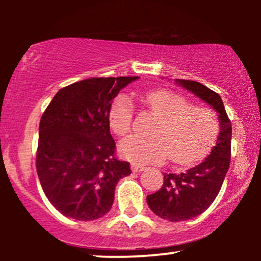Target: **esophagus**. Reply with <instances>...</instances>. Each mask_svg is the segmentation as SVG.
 <instances>
[{
	"instance_id": "obj_1",
	"label": "esophagus",
	"mask_w": 261,
	"mask_h": 261,
	"mask_svg": "<svg viewBox=\"0 0 261 261\" xmlns=\"http://www.w3.org/2000/svg\"><path fill=\"white\" fill-rule=\"evenodd\" d=\"M131 169H133V172H142V170L145 169V166H141V164H137V163H133L131 164Z\"/></svg>"
}]
</instances>
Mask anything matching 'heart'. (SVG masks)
<instances>
[{
  "label": "heart",
  "mask_w": 261,
  "mask_h": 261,
  "mask_svg": "<svg viewBox=\"0 0 261 261\" xmlns=\"http://www.w3.org/2000/svg\"><path fill=\"white\" fill-rule=\"evenodd\" d=\"M145 101L160 119L151 130L152 136L133 135L121 141L119 151L122 157L137 164H160L168 157L175 164H189L211 151L220 133L214 110L193 107L187 98L168 89L148 92ZM134 114L131 98L119 95L109 112L113 133L118 136L128 134Z\"/></svg>",
  "instance_id": "obj_1"
}]
</instances>
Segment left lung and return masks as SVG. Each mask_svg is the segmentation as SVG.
<instances>
[{
    "instance_id": "obj_1",
    "label": "left lung",
    "mask_w": 261,
    "mask_h": 261,
    "mask_svg": "<svg viewBox=\"0 0 261 261\" xmlns=\"http://www.w3.org/2000/svg\"><path fill=\"white\" fill-rule=\"evenodd\" d=\"M176 82L216 110L221 128L216 146L202 163L179 174L164 173L162 188L147 195L149 208L170 222L199 216L215 201L229 168L232 139V124L220 95L196 81L176 80Z\"/></svg>"
}]
</instances>
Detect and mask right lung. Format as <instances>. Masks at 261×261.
I'll use <instances>...</instances> for the list:
<instances>
[{
	"label": "right lung",
	"instance_id": "1",
	"mask_svg": "<svg viewBox=\"0 0 261 261\" xmlns=\"http://www.w3.org/2000/svg\"><path fill=\"white\" fill-rule=\"evenodd\" d=\"M139 77H92L56 93L40 119L37 172L51 205L66 217L93 221L112 208L130 163L115 157L112 100Z\"/></svg>",
	"mask_w": 261,
	"mask_h": 261
}]
</instances>
